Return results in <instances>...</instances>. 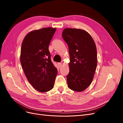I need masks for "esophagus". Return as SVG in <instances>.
Masks as SVG:
<instances>
[{"label":"esophagus","mask_w":123,"mask_h":123,"mask_svg":"<svg viewBox=\"0 0 123 123\" xmlns=\"http://www.w3.org/2000/svg\"><path fill=\"white\" fill-rule=\"evenodd\" d=\"M58 65L59 67H62V64L61 62H59V63H58Z\"/></svg>","instance_id":"obj_1"}]
</instances>
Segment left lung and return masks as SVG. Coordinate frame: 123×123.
Instances as JSON below:
<instances>
[{
    "label": "left lung",
    "mask_w": 123,
    "mask_h": 123,
    "mask_svg": "<svg viewBox=\"0 0 123 123\" xmlns=\"http://www.w3.org/2000/svg\"><path fill=\"white\" fill-rule=\"evenodd\" d=\"M62 36L69 47V89L81 92L90 85L97 66V50L94 40L84 30L66 28Z\"/></svg>",
    "instance_id": "obj_1"
}]
</instances>
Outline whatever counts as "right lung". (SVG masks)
<instances>
[{"label":"right lung","mask_w":123,"mask_h":123,"mask_svg":"<svg viewBox=\"0 0 123 123\" xmlns=\"http://www.w3.org/2000/svg\"><path fill=\"white\" fill-rule=\"evenodd\" d=\"M56 30L48 27L32 31L25 36L21 44V66L29 82L40 92L49 91L53 88L57 74L49 51Z\"/></svg>","instance_id":"right-lung-1"}]
</instances>
